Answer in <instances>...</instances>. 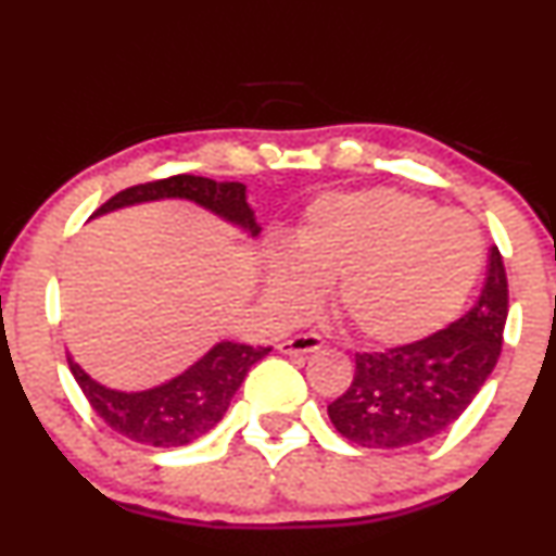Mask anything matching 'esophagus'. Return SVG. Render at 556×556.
Returning a JSON list of instances; mask_svg holds the SVG:
<instances>
[{"label": "esophagus", "mask_w": 556, "mask_h": 556, "mask_svg": "<svg viewBox=\"0 0 556 556\" xmlns=\"http://www.w3.org/2000/svg\"><path fill=\"white\" fill-rule=\"evenodd\" d=\"M320 346H324V339H320L318 333H298V337L285 339V342L279 344V352L305 354V352H316Z\"/></svg>", "instance_id": "34e87169"}]
</instances>
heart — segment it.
Segmentation results:
<instances>
[{"label": "heart", "mask_w": 556, "mask_h": 556, "mask_svg": "<svg viewBox=\"0 0 556 556\" xmlns=\"http://www.w3.org/2000/svg\"><path fill=\"white\" fill-rule=\"evenodd\" d=\"M477 225L412 193L365 189L318 199L290 251L271 253L266 290L285 313L333 285V313L367 344L419 342L456 318L477 282Z\"/></svg>", "instance_id": "b5f03b06"}]
</instances>
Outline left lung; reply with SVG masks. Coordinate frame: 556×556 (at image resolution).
Listing matches in <instances>:
<instances>
[{"mask_svg":"<svg viewBox=\"0 0 556 556\" xmlns=\"http://www.w3.org/2000/svg\"><path fill=\"white\" fill-rule=\"evenodd\" d=\"M505 320V264L492 245L484 287L466 316L419 342L354 354L352 383L329 404L333 427L354 445L388 451L445 432L497 365Z\"/></svg>","mask_w":556,"mask_h":556,"instance_id":"1","label":"left lung"}]
</instances>
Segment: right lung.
I'll use <instances>...</instances> for the list:
<instances>
[{
	"mask_svg": "<svg viewBox=\"0 0 556 556\" xmlns=\"http://www.w3.org/2000/svg\"><path fill=\"white\" fill-rule=\"evenodd\" d=\"M173 197L191 199V202L206 206L219 217L245 227L251 236H258L261 227L253 219L251 206L245 204L243 184H236V180H219L217 184L212 178L189 176V173L129 186V189L111 197L96 214ZM269 352V346L219 342L197 365H191L184 376L139 393H122L103 388L90 376H85L83 367L72 363V357L66 359H70V370L77 386L83 388L85 399L90 401L92 412L111 430L134 440V443L178 447L202 438L204 432H210L223 419L227 406H230V399L236 396L240 383H243L245 372Z\"/></svg>",
	"mask_w": 556,
	"mask_h": 556,
	"instance_id": "add662e5",
	"label": "right lung"
}]
</instances>
